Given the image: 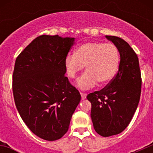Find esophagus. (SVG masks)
<instances>
[{
  "label": "esophagus",
  "mask_w": 153,
  "mask_h": 153,
  "mask_svg": "<svg viewBox=\"0 0 153 153\" xmlns=\"http://www.w3.org/2000/svg\"><path fill=\"white\" fill-rule=\"evenodd\" d=\"M80 95H81V97H82V100H84V99H86V93H82V92H80Z\"/></svg>",
  "instance_id": "obj_1"
}]
</instances>
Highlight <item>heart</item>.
<instances>
[{
  "instance_id": "heart-1",
  "label": "heart",
  "mask_w": 153,
  "mask_h": 153,
  "mask_svg": "<svg viewBox=\"0 0 153 153\" xmlns=\"http://www.w3.org/2000/svg\"><path fill=\"white\" fill-rule=\"evenodd\" d=\"M120 52L111 43L87 42L78 47L75 53H69L65 67L69 77L75 78L86 66V72L76 81V86L88 90L97 85L106 84L116 75L120 64Z\"/></svg>"
}]
</instances>
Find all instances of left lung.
Listing matches in <instances>:
<instances>
[{
    "mask_svg": "<svg viewBox=\"0 0 153 153\" xmlns=\"http://www.w3.org/2000/svg\"><path fill=\"white\" fill-rule=\"evenodd\" d=\"M118 48L119 70L103 89L87 95L91 119L99 135L108 137L122 132L130 123L140 102L142 77L139 59L129 44L116 36H106Z\"/></svg>",
    "mask_w": 153,
    "mask_h": 153,
    "instance_id": "1",
    "label": "left lung"
}]
</instances>
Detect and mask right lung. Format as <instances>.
Returning a JSON list of instances; mask_svg holds the SVG:
<instances>
[{
  "label": "right lung",
  "mask_w": 153,
  "mask_h": 153,
  "mask_svg": "<svg viewBox=\"0 0 153 153\" xmlns=\"http://www.w3.org/2000/svg\"><path fill=\"white\" fill-rule=\"evenodd\" d=\"M74 38L41 35L18 55L13 94L18 113L36 136L54 141L67 132L81 96L65 76Z\"/></svg>",
  "instance_id": "add662e5"
}]
</instances>
